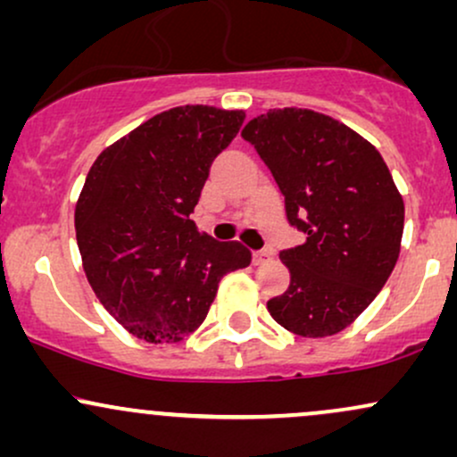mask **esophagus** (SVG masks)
<instances>
[{
  "mask_svg": "<svg viewBox=\"0 0 457 457\" xmlns=\"http://www.w3.org/2000/svg\"><path fill=\"white\" fill-rule=\"evenodd\" d=\"M266 260H270V251H255L253 253V264L262 266Z\"/></svg>",
  "mask_w": 457,
  "mask_h": 457,
  "instance_id": "esophagus-1",
  "label": "esophagus"
}]
</instances>
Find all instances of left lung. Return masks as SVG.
<instances>
[{
    "label": "left lung",
    "instance_id": "left-lung-1",
    "mask_svg": "<svg viewBox=\"0 0 457 457\" xmlns=\"http://www.w3.org/2000/svg\"><path fill=\"white\" fill-rule=\"evenodd\" d=\"M243 137L269 165L305 243L281 251L290 287L269 312L301 337H328L378 296L400 258L403 199L380 152L312 109H269Z\"/></svg>",
    "mask_w": 457,
    "mask_h": 457
}]
</instances>
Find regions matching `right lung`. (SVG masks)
Listing matches in <instances>:
<instances>
[{
    "mask_svg": "<svg viewBox=\"0 0 457 457\" xmlns=\"http://www.w3.org/2000/svg\"><path fill=\"white\" fill-rule=\"evenodd\" d=\"M245 122L243 109L185 104L145 120L90 167L75 206L83 272L133 337L178 344L208 316L219 281L251 251L197 232L211 162Z\"/></svg>",
    "mask_w": 457,
    "mask_h": 457,
    "instance_id": "obj_1",
    "label": "right lung"
}]
</instances>
